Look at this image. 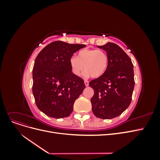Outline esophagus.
<instances>
[{"label":"esophagus","mask_w":160,"mask_h":160,"mask_svg":"<svg viewBox=\"0 0 160 160\" xmlns=\"http://www.w3.org/2000/svg\"><path fill=\"white\" fill-rule=\"evenodd\" d=\"M84 83H85V85L86 87L89 86V81H88V80H85V81H84Z\"/></svg>","instance_id":"esophagus-1"}]
</instances>
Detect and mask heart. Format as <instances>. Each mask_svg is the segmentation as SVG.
I'll use <instances>...</instances> for the list:
<instances>
[{
  "instance_id": "obj_1",
  "label": "heart",
  "mask_w": 160,
  "mask_h": 160,
  "mask_svg": "<svg viewBox=\"0 0 160 160\" xmlns=\"http://www.w3.org/2000/svg\"><path fill=\"white\" fill-rule=\"evenodd\" d=\"M109 59L108 53L102 50L84 49L77 53V57L69 59V65L72 73L79 76L84 70V77L91 75L93 78L103 76L109 66Z\"/></svg>"
}]
</instances>
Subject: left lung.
<instances>
[{
    "mask_svg": "<svg viewBox=\"0 0 160 160\" xmlns=\"http://www.w3.org/2000/svg\"><path fill=\"white\" fill-rule=\"evenodd\" d=\"M98 47L108 53L109 62L105 74L89 82L94 90L91 99L92 111L96 117L109 119L120 115L131 103L135 85L133 65L129 56L115 43Z\"/></svg>",
    "mask_w": 160,
    "mask_h": 160,
    "instance_id": "8db88e82",
    "label": "left lung"
}]
</instances>
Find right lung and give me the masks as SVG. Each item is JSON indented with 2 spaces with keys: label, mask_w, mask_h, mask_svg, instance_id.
I'll return each mask as SVG.
<instances>
[{
  "label": "right lung",
  "mask_w": 160,
  "mask_h": 160,
  "mask_svg": "<svg viewBox=\"0 0 160 160\" xmlns=\"http://www.w3.org/2000/svg\"><path fill=\"white\" fill-rule=\"evenodd\" d=\"M85 47L57 41L37 55L32 69V93L38 109L49 117H68L85 88L83 79L72 73L69 65L74 52Z\"/></svg>",
  "instance_id": "1"
}]
</instances>
